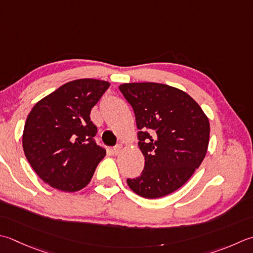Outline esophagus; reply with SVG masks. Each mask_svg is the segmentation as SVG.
<instances>
[{
    "label": "esophagus",
    "instance_id": "esophagus-1",
    "mask_svg": "<svg viewBox=\"0 0 253 253\" xmlns=\"http://www.w3.org/2000/svg\"><path fill=\"white\" fill-rule=\"evenodd\" d=\"M122 149H123V146H122V145H117L116 147H114V149H113V153H114V155H115V156L120 155L121 151H122Z\"/></svg>",
    "mask_w": 253,
    "mask_h": 253
}]
</instances>
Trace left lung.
Listing matches in <instances>:
<instances>
[{
  "label": "left lung",
  "mask_w": 253,
  "mask_h": 253,
  "mask_svg": "<svg viewBox=\"0 0 253 253\" xmlns=\"http://www.w3.org/2000/svg\"><path fill=\"white\" fill-rule=\"evenodd\" d=\"M122 94L135 113L141 175L127 184L141 197L158 199L184 184L201 166L210 142V121L201 106L167 84L124 83Z\"/></svg>",
  "instance_id": "left-lung-1"
}]
</instances>
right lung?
Instances as JSON below:
<instances>
[{
	"label": "right lung",
	"mask_w": 253,
	"mask_h": 253,
	"mask_svg": "<svg viewBox=\"0 0 253 253\" xmlns=\"http://www.w3.org/2000/svg\"><path fill=\"white\" fill-rule=\"evenodd\" d=\"M111 84L79 79L35 104L23 131V149L37 175L53 189L77 192L90 183L106 155L93 137L92 107Z\"/></svg>",
	"instance_id": "obj_1"
}]
</instances>
